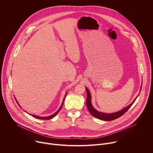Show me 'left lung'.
Instances as JSON below:
<instances>
[{
	"instance_id": "1",
	"label": "left lung",
	"mask_w": 153,
	"mask_h": 153,
	"mask_svg": "<svg viewBox=\"0 0 153 153\" xmlns=\"http://www.w3.org/2000/svg\"><path fill=\"white\" fill-rule=\"evenodd\" d=\"M86 93H87V99H86V106L87 108H88V110L90 111V113L91 114V115L93 116H94V117L100 119V120H105V121H110V120H113L114 119H116L119 117H120V116H122L123 114H125L129 109L130 108V107L132 106V105L134 103V102H135L136 99H137V96L136 97V99L133 100V102L131 103L130 105H129L128 106H127L126 108H124L123 109H122V110L119 111L117 112H115V113H102V112H99L98 111H97L96 109L93 106L92 103H91V94L89 91V90H88V88H85ZM142 89V86L140 87V91Z\"/></svg>"
}]
</instances>
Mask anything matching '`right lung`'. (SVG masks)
<instances>
[{
	"instance_id": "add662e5",
	"label": "right lung",
	"mask_w": 153,
	"mask_h": 153,
	"mask_svg": "<svg viewBox=\"0 0 153 153\" xmlns=\"http://www.w3.org/2000/svg\"><path fill=\"white\" fill-rule=\"evenodd\" d=\"M67 92L66 93V94H65V97H64V99H63V102H62V105L60 106V107L59 108V110L54 113V114H52V115H51V116H47V117H39V116H36V115H31L33 117H35V118H37V119H44V120H48V119H52V118H53L54 117H55L56 115H57V114L60 111V109L62 108V105H63V102H64V100H65V97H66V94H67ZM16 99V102L17 103V104L20 106V105L19 104V103L17 102V101L16 100V99ZM26 112V111H25ZM27 113V112H26ZM31 115V114H30Z\"/></svg>"
}]
</instances>
